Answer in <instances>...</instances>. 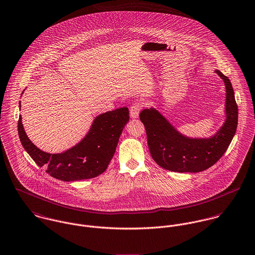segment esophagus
Instances as JSON below:
<instances>
[{
  "label": "esophagus",
  "mask_w": 255,
  "mask_h": 255,
  "mask_svg": "<svg viewBox=\"0 0 255 255\" xmlns=\"http://www.w3.org/2000/svg\"><path fill=\"white\" fill-rule=\"evenodd\" d=\"M141 106L140 103H135L131 106V109H130V115L132 118H138L139 117V114L141 112Z\"/></svg>",
  "instance_id": "esophagus-1"
}]
</instances>
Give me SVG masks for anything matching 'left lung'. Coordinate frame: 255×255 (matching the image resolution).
<instances>
[{
	"instance_id": "left-lung-1",
	"label": "left lung",
	"mask_w": 255,
	"mask_h": 255,
	"mask_svg": "<svg viewBox=\"0 0 255 255\" xmlns=\"http://www.w3.org/2000/svg\"><path fill=\"white\" fill-rule=\"evenodd\" d=\"M226 88V120L210 138H190L181 134L154 108L141 111L149 152L162 168L173 172L197 173L215 164L225 153L238 126V106L229 78L218 69Z\"/></svg>"
}]
</instances>
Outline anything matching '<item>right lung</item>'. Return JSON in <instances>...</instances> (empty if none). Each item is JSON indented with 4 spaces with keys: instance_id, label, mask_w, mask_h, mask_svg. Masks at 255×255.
Listing matches in <instances>:
<instances>
[{
    "instance_id": "right-lung-1",
    "label": "right lung",
    "mask_w": 255,
    "mask_h": 255,
    "mask_svg": "<svg viewBox=\"0 0 255 255\" xmlns=\"http://www.w3.org/2000/svg\"><path fill=\"white\" fill-rule=\"evenodd\" d=\"M128 121L127 108L100 114L94 119L83 140L61 153H49L38 148L29 140L21 116L17 128L22 146L36 164L44 167L52 177L70 182L95 178L106 171Z\"/></svg>"
}]
</instances>
